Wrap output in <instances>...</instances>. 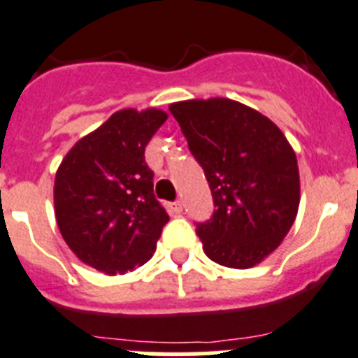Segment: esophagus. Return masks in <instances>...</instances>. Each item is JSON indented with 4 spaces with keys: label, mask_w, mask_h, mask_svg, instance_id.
<instances>
[{
    "label": "esophagus",
    "mask_w": 358,
    "mask_h": 358,
    "mask_svg": "<svg viewBox=\"0 0 358 358\" xmlns=\"http://www.w3.org/2000/svg\"><path fill=\"white\" fill-rule=\"evenodd\" d=\"M182 209H183V205H182V201H173V203H169V210L173 214H180L182 213Z\"/></svg>",
    "instance_id": "esophagus-1"
}]
</instances>
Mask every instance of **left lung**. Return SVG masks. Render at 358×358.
I'll list each match as a JSON object with an SVG mask.
<instances>
[{
	"label": "left lung",
	"mask_w": 358,
	"mask_h": 358,
	"mask_svg": "<svg viewBox=\"0 0 358 358\" xmlns=\"http://www.w3.org/2000/svg\"><path fill=\"white\" fill-rule=\"evenodd\" d=\"M169 111L213 192L216 210L196 229L203 252L229 268L259 265L281 245L299 209L290 142L268 117L231 99L173 102Z\"/></svg>",
	"instance_id": "8db88e82"
}]
</instances>
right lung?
<instances>
[{
  "label": "right lung",
  "instance_id": "obj_1",
  "mask_svg": "<svg viewBox=\"0 0 358 358\" xmlns=\"http://www.w3.org/2000/svg\"><path fill=\"white\" fill-rule=\"evenodd\" d=\"M167 120L157 108L115 111L63 158L54 183L55 220L85 265L117 275L151 259L169 222L153 192L144 151Z\"/></svg>",
  "mask_w": 358,
  "mask_h": 358
}]
</instances>
